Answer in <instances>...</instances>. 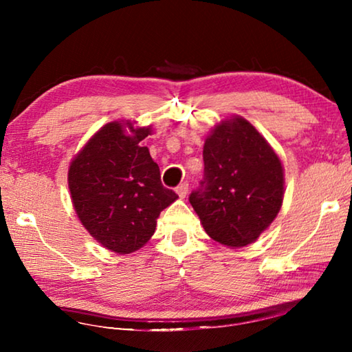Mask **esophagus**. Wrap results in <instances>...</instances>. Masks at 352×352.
Instances as JSON below:
<instances>
[{
    "label": "esophagus",
    "instance_id": "1",
    "mask_svg": "<svg viewBox=\"0 0 352 352\" xmlns=\"http://www.w3.org/2000/svg\"><path fill=\"white\" fill-rule=\"evenodd\" d=\"M188 189H189V184H188V182H183V183H180L177 186V194L180 195V197L183 199V197H186V194H188Z\"/></svg>",
    "mask_w": 352,
    "mask_h": 352
}]
</instances>
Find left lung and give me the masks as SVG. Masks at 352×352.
I'll return each mask as SVG.
<instances>
[{
  "label": "left lung",
  "instance_id": "1",
  "mask_svg": "<svg viewBox=\"0 0 352 352\" xmlns=\"http://www.w3.org/2000/svg\"><path fill=\"white\" fill-rule=\"evenodd\" d=\"M204 180L189 201L208 236L226 247H245L269 228L281 210L284 174L252 124L234 116L208 136Z\"/></svg>",
  "mask_w": 352,
  "mask_h": 352
}]
</instances>
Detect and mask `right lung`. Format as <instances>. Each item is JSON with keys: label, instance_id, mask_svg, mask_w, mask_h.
Listing matches in <instances>:
<instances>
[{"label": "right lung", "instance_id": "1", "mask_svg": "<svg viewBox=\"0 0 352 352\" xmlns=\"http://www.w3.org/2000/svg\"><path fill=\"white\" fill-rule=\"evenodd\" d=\"M130 130L133 135H126L121 122L105 124L76 155L68 172L71 200L82 225L119 254L144 245L160 212L178 199L163 186L158 164L141 146L151 127Z\"/></svg>", "mask_w": 352, "mask_h": 352}]
</instances>
